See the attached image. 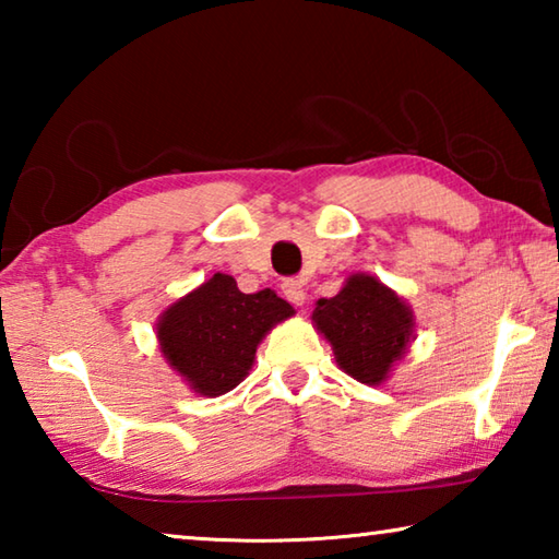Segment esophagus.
Here are the masks:
<instances>
[{
	"instance_id": "obj_1",
	"label": "esophagus",
	"mask_w": 559,
	"mask_h": 559,
	"mask_svg": "<svg viewBox=\"0 0 559 559\" xmlns=\"http://www.w3.org/2000/svg\"><path fill=\"white\" fill-rule=\"evenodd\" d=\"M281 293L286 296V300H290L293 306H302L306 302V288H302L300 278H286L281 283Z\"/></svg>"
}]
</instances>
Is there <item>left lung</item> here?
Wrapping results in <instances>:
<instances>
[{
  "instance_id": "obj_1",
  "label": "left lung",
  "mask_w": 559,
  "mask_h": 559,
  "mask_svg": "<svg viewBox=\"0 0 559 559\" xmlns=\"http://www.w3.org/2000/svg\"><path fill=\"white\" fill-rule=\"evenodd\" d=\"M313 323L340 370L362 384H382L414 340L412 308L367 273H353L337 296L320 298Z\"/></svg>"
}]
</instances>
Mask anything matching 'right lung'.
Masks as SVG:
<instances>
[{
	"label": "right lung",
	"mask_w": 559,
	"mask_h": 559,
	"mask_svg": "<svg viewBox=\"0 0 559 559\" xmlns=\"http://www.w3.org/2000/svg\"><path fill=\"white\" fill-rule=\"evenodd\" d=\"M293 313L271 288L241 293L231 276L214 273L159 316V349L197 394L219 396L243 382L261 340Z\"/></svg>",
	"instance_id": "add662e5"
}]
</instances>
